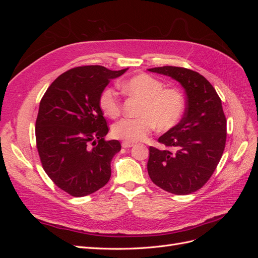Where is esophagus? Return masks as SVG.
Returning a JSON list of instances; mask_svg holds the SVG:
<instances>
[{
    "label": "esophagus",
    "instance_id": "1",
    "mask_svg": "<svg viewBox=\"0 0 258 258\" xmlns=\"http://www.w3.org/2000/svg\"><path fill=\"white\" fill-rule=\"evenodd\" d=\"M134 145H135L134 143H131V142H126V141H123V142L121 143V146H122L123 148H129V147H132Z\"/></svg>",
    "mask_w": 258,
    "mask_h": 258
}]
</instances>
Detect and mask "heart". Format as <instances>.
I'll return each mask as SVG.
<instances>
[{
    "mask_svg": "<svg viewBox=\"0 0 258 258\" xmlns=\"http://www.w3.org/2000/svg\"><path fill=\"white\" fill-rule=\"evenodd\" d=\"M128 95L141 100L137 118H123L114 123L112 135L126 142L143 141L157 126L159 130L172 129L181 120L185 111V99L176 88H165L156 77L141 73L120 85ZM99 105L103 114L116 118L121 112V102L114 88L101 92Z\"/></svg>",
    "mask_w": 258,
    "mask_h": 258,
    "instance_id": "heart-1",
    "label": "heart"
}]
</instances>
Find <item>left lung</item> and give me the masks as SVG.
I'll use <instances>...</instances> for the list:
<instances>
[{
  "mask_svg": "<svg viewBox=\"0 0 258 258\" xmlns=\"http://www.w3.org/2000/svg\"><path fill=\"white\" fill-rule=\"evenodd\" d=\"M148 71L172 77L186 92V111L176 126L150 146L148 175L154 184L174 195L200 189L213 174L226 144V117L222 101L206 77L192 70L160 67Z\"/></svg>",
  "mask_w": 258,
  "mask_h": 258,
  "instance_id": "1",
  "label": "left lung"
}]
</instances>
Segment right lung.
Returning <instances> with one entry per match:
<instances>
[{"label":"right lung","mask_w":258,"mask_h":258,"mask_svg":"<svg viewBox=\"0 0 258 258\" xmlns=\"http://www.w3.org/2000/svg\"><path fill=\"white\" fill-rule=\"evenodd\" d=\"M128 69L77 67L62 73L44 93L35 122L43 169L60 189L84 197L111 177V161L121 148L105 141L108 127L99 105L101 92Z\"/></svg>","instance_id":"add662e5"}]
</instances>
